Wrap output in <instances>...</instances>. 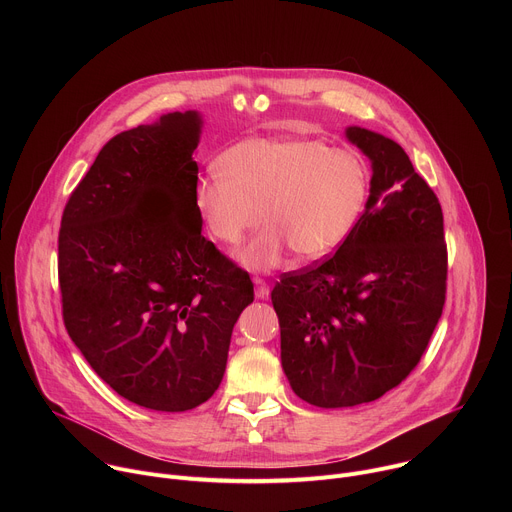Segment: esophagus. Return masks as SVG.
I'll list each match as a JSON object with an SVG mask.
<instances>
[{"label": "esophagus", "instance_id": "obj_1", "mask_svg": "<svg viewBox=\"0 0 512 512\" xmlns=\"http://www.w3.org/2000/svg\"><path fill=\"white\" fill-rule=\"evenodd\" d=\"M253 285H255V296L257 298H267L269 296V285L263 277H253Z\"/></svg>", "mask_w": 512, "mask_h": 512}]
</instances>
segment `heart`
<instances>
[{
  "label": "heart",
  "mask_w": 512,
  "mask_h": 512,
  "mask_svg": "<svg viewBox=\"0 0 512 512\" xmlns=\"http://www.w3.org/2000/svg\"><path fill=\"white\" fill-rule=\"evenodd\" d=\"M221 170L196 180L194 206L210 237L237 245L251 269H271L291 249L312 261L332 253L358 225L371 196V170L352 150L326 141L245 139L223 156Z\"/></svg>",
  "instance_id": "1"
}]
</instances>
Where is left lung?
I'll use <instances>...</instances> for the list:
<instances>
[{
    "mask_svg": "<svg viewBox=\"0 0 512 512\" xmlns=\"http://www.w3.org/2000/svg\"><path fill=\"white\" fill-rule=\"evenodd\" d=\"M346 135L373 162L367 208L336 253L283 275L271 291L287 381L324 409L371 403L405 381L448 287L435 192L393 139L360 127Z\"/></svg>",
    "mask_w": 512,
    "mask_h": 512,
    "instance_id": "left-lung-1",
    "label": "left lung"
}]
</instances>
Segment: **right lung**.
Listing matches in <instances>:
<instances>
[{
  "label": "right lung",
  "mask_w": 512,
  "mask_h": 512,
  "mask_svg": "<svg viewBox=\"0 0 512 512\" xmlns=\"http://www.w3.org/2000/svg\"><path fill=\"white\" fill-rule=\"evenodd\" d=\"M200 117L168 113L111 137L72 190L58 233L68 336L121 397L188 411L223 381L247 271L202 237Z\"/></svg>",
  "instance_id": "1"
}]
</instances>
